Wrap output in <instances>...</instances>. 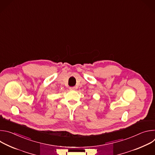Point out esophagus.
Masks as SVG:
<instances>
[{
    "mask_svg": "<svg viewBox=\"0 0 155 155\" xmlns=\"http://www.w3.org/2000/svg\"><path fill=\"white\" fill-rule=\"evenodd\" d=\"M69 89H70V90L74 91V90H76V87H69Z\"/></svg>",
    "mask_w": 155,
    "mask_h": 155,
    "instance_id": "esophagus-1",
    "label": "esophagus"
}]
</instances>
